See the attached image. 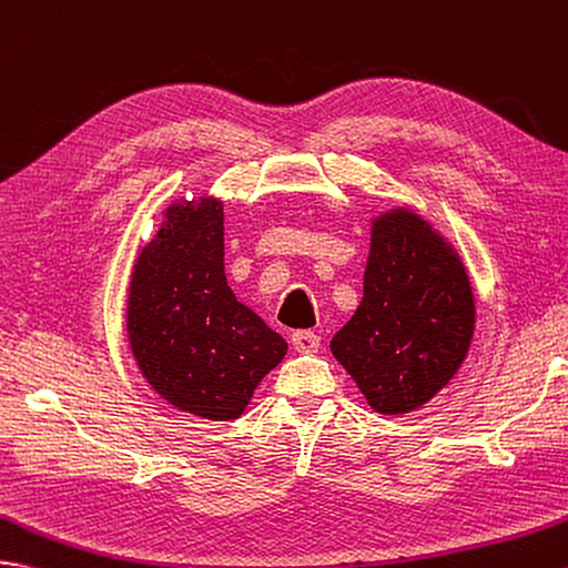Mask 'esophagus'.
<instances>
[{"label": "esophagus", "instance_id": "34e87169", "mask_svg": "<svg viewBox=\"0 0 568 568\" xmlns=\"http://www.w3.org/2000/svg\"><path fill=\"white\" fill-rule=\"evenodd\" d=\"M322 346V338L316 336L310 328H300V332L293 334V348L297 353H316Z\"/></svg>", "mask_w": 568, "mask_h": 568}]
</instances>
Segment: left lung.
Segmentation results:
<instances>
[{"instance_id":"1","label":"left lung","mask_w":568,"mask_h":568,"mask_svg":"<svg viewBox=\"0 0 568 568\" xmlns=\"http://www.w3.org/2000/svg\"><path fill=\"white\" fill-rule=\"evenodd\" d=\"M474 314L455 246L414 210L392 207L373 220L363 300L332 353L377 414H408L459 371Z\"/></svg>"}]
</instances>
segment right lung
I'll return each mask as SVG.
<instances>
[{
    "mask_svg": "<svg viewBox=\"0 0 568 568\" xmlns=\"http://www.w3.org/2000/svg\"><path fill=\"white\" fill-rule=\"evenodd\" d=\"M128 341L142 377L179 412L210 420L244 414L287 344L234 297L224 275L217 197L174 201L142 246L128 287Z\"/></svg>",
    "mask_w": 568,
    "mask_h": 568,
    "instance_id": "right-lung-1",
    "label": "right lung"
}]
</instances>
